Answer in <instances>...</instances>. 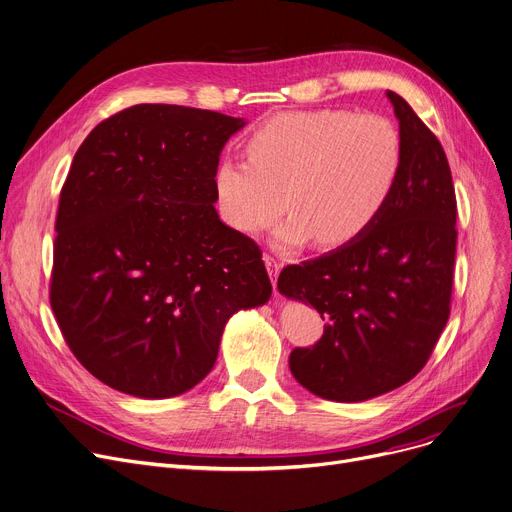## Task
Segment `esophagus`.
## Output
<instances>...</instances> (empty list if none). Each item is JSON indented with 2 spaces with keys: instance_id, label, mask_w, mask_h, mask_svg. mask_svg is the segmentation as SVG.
I'll return each instance as SVG.
<instances>
[{
  "instance_id": "1",
  "label": "esophagus",
  "mask_w": 512,
  "mask_h": 512,
  "mask_svg": "<svg viewBox=\"0 0 512 512\" xmlns=\"http://www.w3.org/2000/svg\"><path fill=\"white\" fill-rule=\"evenodd\" d=\"M264 264H266V270H268V274H270V279H272V285H277V279H279V272H281V268H283V262H279L277 258H272V256H264Z\"/></svg>"
}]
</instances>
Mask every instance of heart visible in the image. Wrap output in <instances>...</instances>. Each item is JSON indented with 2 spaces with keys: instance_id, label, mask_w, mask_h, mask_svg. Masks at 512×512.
Segmentation results:
<instances>
[{
  "instance_id": "heart-1",
  "label": "heart",
  "mask_w": 512,
  "mask_h": 512,
  "mask_svg": "<svg viewBox=\"0 0 512 512\" xmlns=\"http://www.w3.org/2000/svg\"><path fill=\"white\" fill-rule=\"evenodd\" d=\"M248 162L223 157L213 170L217 211L231 229L274 231L279 248L348 244L379 217L402 170V139L389 119L350 110L281 112L248 139ZM288 201H284V196Z\"/></svg>"
}]
</instances>
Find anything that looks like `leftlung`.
Masks as SVG:
<instances>
[{"label": "left lung", "instance_id": "1", "mask_svg": "<svg viewBox=\"0 0 512 512\" xmlns=\"http://www.w3.org/2000/svg\"><path fill=\"white\" fill-rule=\"evenodd\" d=\"M402 170L379 217L352 242L283 268L279 291L316 307L324 324L289 357L293 377L332 402H365L408 383L447 320L457 201L439 139L396 92Z\"/></svg>", "mask_w": 512, "mask_h": 512}]
</instances>
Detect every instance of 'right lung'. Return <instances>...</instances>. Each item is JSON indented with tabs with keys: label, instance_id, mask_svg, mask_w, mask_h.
Returning a JSON list of instances; mask_svg holds the SVG:
<instances>
[{
	"label": "right lung",
	"instance_id": "right-lung-1",
	"mask_svg": "<svg viewBox=\"0 0 512 512\" xmlns=\"http://www.w3.org/2000/svg\"><path fill=\"white\" fill-rule=\"evenodd\" d=\"M233 116L137 104L77 149L57 213L51 307L75 359L108 387L174 398L213 369L227 320L264 305L260 248L215 211Z\"/></svg>",
	"mask_w": 512,
	"mask_h": 512
}]
</instances>
